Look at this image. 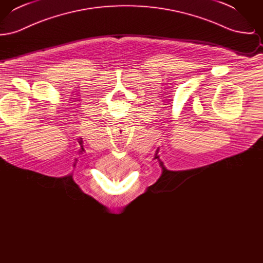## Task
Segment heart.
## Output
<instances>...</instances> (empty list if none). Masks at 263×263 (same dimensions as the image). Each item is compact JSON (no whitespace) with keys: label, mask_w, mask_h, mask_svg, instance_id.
<instances>
[{"label":"heart","mask_w":263,"mask_h":263,"mask_svg":"<svg viewBox=\"0 0 263 263\" xmlns=\"http://www.w3.org/2000/svg\"><path fill=\"white\" fill-rule=\"evenodd\" d=\"M109 167H110V166H106V165L104 164V171H105V172H106V171H108V168H109Z\"/></svg>","instance_id":"obj_1"}]
</instances>
